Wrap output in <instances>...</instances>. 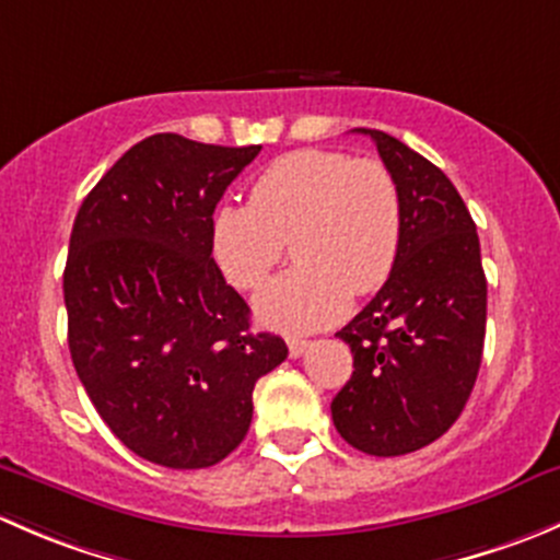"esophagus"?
<instances>
[{
    "mask_svg": "<svg viewBox=\"0 0 560 560\" xmlns=\"http://www.w3.org/2000/svg\"><path fill=\"white\" fill-rule=\"evenodd\" d=\"M287 347H290V358H301V354L306 352L308 341L301 336H287Z\"/></svg>",
    "mask_w": 560,
    "mask_h": 560,
    "instance_id": "1",
    "label": "esophagus"
}]
</instances>
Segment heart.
I'll return each mask as SVG.
<instances>
[{"label": "heart", "instance_id": "heart-1", "mask_svg": "<svg viewBox=\"0 0 560 560\" xmlns=\"http://www.w3.org/2000/svg\"><path fill=\"white\" fill-rule=\"evenodd\" d=\"M287 241L301 265L259 298V316L298 332L330 325L352 290L376 292L398 262L404 208L393 173L343 151H290L257 175L248 202L213 213V259L238 290L265 287Z\"/></svg>", "mask_w": 560, "mask_h": 560}]
</instances>
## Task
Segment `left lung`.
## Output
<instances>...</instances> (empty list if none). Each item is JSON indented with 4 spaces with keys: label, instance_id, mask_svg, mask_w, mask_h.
Masks as SVG:
<instances>
[{
    "label": "left lung",
    "instance_id": "1",
    "mask_svg": "<svg viewBox=\"0 0 560 560\" xmlns=\"http://www.w3.org/2000/svg\"><path fill=\"white\" fill-rule=\"evenodd\" d=\"M358 132L398 184L404 241L385 287L336 332L354 371L330 411L343 442L393 457L428 447L460 417L482 363L488 281L453 180L393 135Z\"/></svg>",
    "mask_w": 560,
    "mask_h": 560
}]
</instances>
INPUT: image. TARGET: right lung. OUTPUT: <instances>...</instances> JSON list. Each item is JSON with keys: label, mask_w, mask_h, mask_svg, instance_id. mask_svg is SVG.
<instances>
[{"label": "right lung", "mask_w": 560, "mask_h": 560, "mask_svg": "<svg viewBox=\"0 0 560 560\" xmlns=\"http://www.w3.org/2000/svg\"><path fill=\"white\" fill-rule=\"evenodd\" d=\"M262 145L140 140L78 211L65 268L67 341L105 425L167 468L224 460L252 425V389L287 343L248 327L213 262L217 202Z\"/></svg>", "instance_id": "add662e5"}]
</instances>
